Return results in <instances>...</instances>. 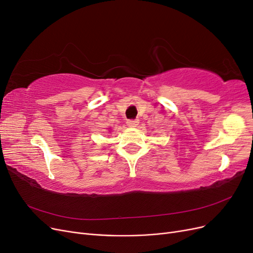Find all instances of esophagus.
<instances>
[{
    "mask_svg": "<svg viewBox=\"0 0 253 253\" xmlns=\"http://www.w3.org/2000/svg\"><path fill=\"white\" fill-rule=\"evenodd\" d=\"M139 124V120L138 119H129L126 121V125L129 127H136Z\"/></svg>",
    "mask_w": 253,
    "mask_h": 253,
    "instance_id": "34e87169",
    "label": "esophagus"
}]
</instances>
